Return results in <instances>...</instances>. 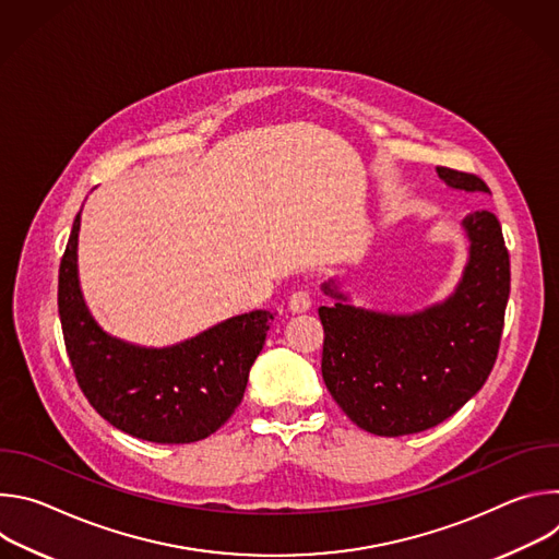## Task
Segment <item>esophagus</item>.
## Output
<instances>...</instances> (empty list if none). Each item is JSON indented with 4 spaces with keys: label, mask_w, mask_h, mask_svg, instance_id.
Returning a JSON list of instances; mask_svg holds the SVG:
<instances>
[{
    "label": "esophagus",
    "mask_w": 559,
    "mask_h": 559,
    "mask_svg": "<svg viewBox=\"0 0 559 559\" xmlns=\"http://www.w3.org/2000/svg\"><path fill=\"white\" fill-rule=\"evenodd\" d=\"M311 307V298H309V292L307 289H296L292 292L289 296V309L300 313V311H307Z\"/></svg>",
    "instance_id": "1"
}]
</instances>
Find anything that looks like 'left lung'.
<instances>
[{"label": "left lung", "mask_w": 559, "mask_h": 559, "mask_svg": "<svg viewBox=\"0 0 559 559\" xmlns=\"http://www.w3.org/2000/svg\"><path fill=\"white\" fill-rule=\"evenodd\" d=\"M466 192H489L468 173L438 168ZM471 241L455 292L425 311L395 316L347 305L325 283L330 307H318L325 330L323 380L352 423L376 436H407L453 416L487 382L500 349L511 263L500 221L480 210L462 221Z\"/></svg>", "instance_id": "8db88e82"}]
</instances>
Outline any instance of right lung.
<instances>
[{
    "instance_id": "obj_1",
    "label": "right lung",
    "mask_w": 559,
    "mask_h": 559,
    "mask_svg": "<svg viewBox=\"0 0 559 559\" xmlns=\"http://www.w3.org/2000/svg\"><path fill=\"white\" fill-rule=\"evenodd\" d=\"M72 223L59 265V318L66 352L93 409L119 431L158 444H188L221 429L241 405L250 369L274 313L257 309L164 349L108 336L91 316L76 278Z\"/></svg>"
}]
</instances>
